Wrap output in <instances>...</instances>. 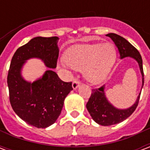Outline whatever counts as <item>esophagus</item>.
<instances>
[{
  "mask_svg": "<svg viewBox=\"0 0 150 150\" xmlns=\"http://www.w3.org/2000/svg\"><path fill=\"white\" fill-rule=\"evenodd\" d=\"M79 86V82L77 79H74V80H73V83H72V88H73V89L78 88Z\"/></svg>",
  "mask_w": 150,
  "mask_h": 150,
  "instance_id": "esophagus-1",
  "label": "esophagus"
}]
</instances>
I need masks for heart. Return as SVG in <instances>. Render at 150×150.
<instances>
[{"label": "heart", "mask_w": 150, "mask_h": 150, "mask_svg": "<svg viewBox=\"0 0 150 150\" xmlns=\"http://www.w3.org/2000/svg\"><path fill=\"white\" fill-rule=\"evenodd\" d=\"M116 59L112 43L76 45L67 50L66 62L71 68L83 70V75L92 83L104 81Z\"/></svg>", "instance_id": "heart-1"}]
</instances>
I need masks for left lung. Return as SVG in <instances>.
Here are the masks:
<instances>
[{
    "mask_svg": "<svg viewBox=\"0 0 150 150\" xmlns=\"http://www.w3.org/2000/svg\"><path fill=\"white\" fill-rule=\"evenodd\" d=\"M106 36L109 37L112 40L115 45L117 46L120 52V59H124L125 57H130L134 59L138 62L140 71L142 75V86L144 85V71H143V66H142V56L137 50L129 43L125 38H124L118 34L110 33ZM139 94L135 104L131 107L126 109H118L109 103L104 92V86H102L100 88L92 89V92L88 103H87V109L88 112L96 122L104 126H109L116 125L118 123L122 122L123 120H126L129 116L132 114L137 107L140 99Z\"/></svg>",
    "mask_w": 150,
    "mask_h": 150,
    "instance_id": "8db88e82",
    "label": "left lung"
}]
</instances>
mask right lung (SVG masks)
Returning a JSON list of instances; mask_svg holds the SVG:
<instances>
[{"mask_svg":"<svg viewBox=\"0 0 150 150\" xmlns=\"http://www.w3.org/2000/svg\"><path fill=\"white\" fill-rule=\"evenodd\" d=\"M59 39L58 37L32 38L16 50L8 70L7 83L13 109L21 119L38 129L55 122L65 98L73 90L71 82H63L52 71L57 67ZM32 57L42 59L49 70L42 78L30 83L22 78L21 71L26 60Z\"/></svg>","mask_w":150,"mask_h":150,"instance_id":"add662e5","label":"right lung"}]
</instances>
